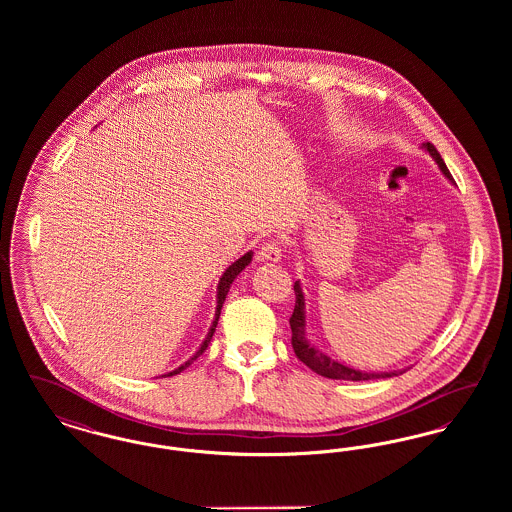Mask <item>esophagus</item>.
Segmentation results:
<instances>
[{
    "label": "esophagus",
    "instance_id": "1",
    "mask_svg": "<svg viewBox=\"0 0 512 512\" xmlns=\"http://www.w3.org/2000/svg\"><path fill=\"white\" fill-rule=\"evenodd\" d=\"M282 259V247L276 240H268L267 244L259 249V261L263 263H278Z\"/></svg>",
    "mask_w": 512,
    "mask_h": 512
}]
</instances>
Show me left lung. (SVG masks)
I'll list each match as a JSON object with an SVG mask.
<instances>
[{
	"label": "left lung",
	"instance_id": "8db88e82",
	"mask_svg": "<svg viewBox=\"0 0 512 512\" xmlns=\"http://www.w3.org/2000/svg\"><path fill=\"white\" fill-rule=\"evenodd\" d=\"M422 149L438 163L439 171L441 174L453 182V176L449 169L445 167L438 149L432 146L430 142L422 144ZM293 292H295V309H293L292 318H290V326H292V345L295 355L299 361H303L305 365L309 366L311 370H315L320 376L324 378H332V380H351V382H363V380H376V378H393L403 374L407 368L401 370H390V372H366V370H359L353 366L343 365L340 361L328 357L324 351H320L317 345L309 338L307 332V311H305V293L301 288V282L295 280L293 284Z\"/></svg>",
	"mask_w": 512,
	"mask_h": 512
}]
</instances>
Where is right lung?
<instances>
[{
  "mask_svg": "<svg viewBox=\"0 0 512 512\" xmlns=\"http://www.w3.org/2000/svg\"><path fill=\"white\" fill-rule=\"evenodd\" d=\"M251 259H253V251H247L244 253L240 259H236L230 267L226 268L224 272H222V276H220L219 286H217V309H215V318H213V322H211V326H209V332H207V336H205V340L201 341V345H199V349L195 351L194 355L186 361V363H182L180 366H176L174 370L171 372H167V374H163V376H174V374H178V372H182L186 366L192 365L195 359L199 357V355H203V351L207 349V345L211 343V338H213V334H215V330H217V324H219L220 317V309H222V305H224V299H226V295L230 292V286H232V282L240 276V272L244 270L249 263H251Z\"/></svg>",
  "mask_w": 512,
  "mask_h": 512,
  "instance_id": "right-lung-1",
  "label": "right lung"
}]
</instances>
